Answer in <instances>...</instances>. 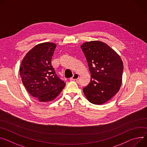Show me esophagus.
Here are the masks:
<instances>
[{"mask_svg":"<svg viewBox=\"0 0 147 147\" xmlns=\"http://www.w3.org/2000/svg\"><path fill=\"white\" fill-rule=\"evenodd\" d=\"M79 78V76L77 73H74L73 76L70 78V80H76Z\"/></svg>","mask_w":147,"mask_h":147,"instance_id":"1","label":"esophagus"}]
</instances>
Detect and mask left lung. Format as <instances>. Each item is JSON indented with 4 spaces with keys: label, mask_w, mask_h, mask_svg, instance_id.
I'll list each match as a JSON object with an SVG mask.
<instances>
[{
    "label": "left lung",
    "mask_w": 147,
    "mask_h": 147,
    "mask_svg": "<svg viewBox=\"0 0 147 147\" xmlns=\"http://www.w3.org/2000/svg\"><path fill=\"white\" fill-rule=\"evenodd\" d=\"M81 48L91 74L89 84L83 88L84 94L91 103L103 104L121 87L123 62L115 51L102 42H87Z\"/></svg>",
    "instance_id": "8db88e82"
}]
</instances>
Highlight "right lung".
Segmentation results:
<instances>
[{
  "label": "right lung",
  "mask_w": 147,
  "mask_h": 147,
  "mask_svg": "<svg viewBox=\"0 0 147 147\" xmlns=\"http://www.w3.org/2000/svg\"><path fill=\"white\" fill-rule=\"evenodd\" d=\"M56 47V44L50 42L38 44L28 51L21 63L22 83L29 94L40 102L55 100L65 85L51 64Z\"/></svg>",
  "instance_id": "add662e5"
}]
</instances>
